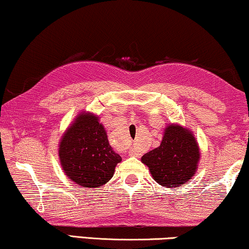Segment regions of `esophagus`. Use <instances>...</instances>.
Instances as JSON below:
<instances>
[{
	"label": "esophagus",
	"instance_id": "esophagus-1",
	"mask_svg": "<svg viewBox=\"0 0 249 249\" xmlns=\"http://www.w3.org/2000/svg\"><path fill=\"white\" fill-rule=\"evenodd\" d=\"M129 155H131V156H139V155H141V152L137 151V149H135V148H131L130 151H129Z\"/></svg>",
	"mask_w": 249,
	"mask_h": 249
}]
</instances>
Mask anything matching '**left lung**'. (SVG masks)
Instances as JSON below:
<instances>
[{
    "label": "left lung",
    "instance_id": "obj_1",
    "mask_svg": "<svg viewBox=\"0 0 249 249\" xmlns=\"http://www.w3.org/2000/svg\"><path fill=\"white\" fill-rule=\"evenodd\" d=\"M199 147L193 132L179 124L165 128L161 145L145 155L153 179L166 188L181 186L193 178L199 161Z\"/></svg>",
    "mask_w": 249,
    "mask_h": 249
}]
</instances>
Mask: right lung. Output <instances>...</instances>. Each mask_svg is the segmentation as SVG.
<instances>
[{"mask_svg":"<svg viewBox=\"0 0 249 249\" xmlns=\"http://www.w3.org/2000/svg\"><path fill=\"white\" fill-rule=\"evenodd\" d=\"M59 156L68 178L85 188L102 187L108 182L122 160L108 144L107 131L98 117L89 112L77 115L64 132Z\"/></svg>","mask_w":249,"mask_h":249,"instance_id":"obj_1","label":"right lung"}]
</instances>
